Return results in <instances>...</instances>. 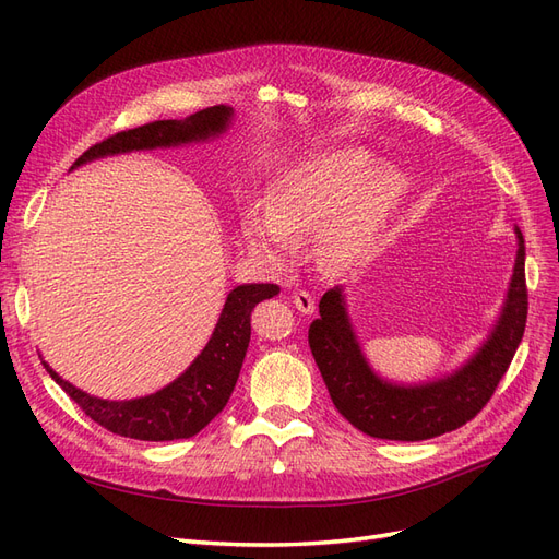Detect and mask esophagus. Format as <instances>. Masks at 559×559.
I'll return each mask as SVG.
<instances>
[{"instance_id": "esophagus-1", "label": "esophagus", "mask_w": 559, "mask_h": 559, "mask_svg": "<svg viewBox=\"0 0 559 559\" xmlns=\"http://www.w3.org/2000/svg\"><path fill=\"white\" fill-rule=\"evenodd\" d=\"M292 302L296 306V310H300L302 314H310V312L314 310V298H312V294H310V292H306V289H298V292H294Z\"/></svg>"}]
</instances>
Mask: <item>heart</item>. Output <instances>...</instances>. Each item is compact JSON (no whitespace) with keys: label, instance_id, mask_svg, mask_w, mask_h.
I'll use <instances>...</instances> for the list:
<instances>
[{"label":"heart","instance_id":"heart-1","mask_svg":"<svg viewBox=\"0 0 559 559\" xmlns=\"http://www.w3.org/2000/svg\"><path fill=\"white\" fill-rule=\"evenodd\" d=\"M361 148H341L286 173L270 198V216L247 218L249 242L275 259L294 253V242L324 233L337 263L361 259L386 214L403 193L394 165H378Z\"/></svg>","mask_w":559,"mask_h":559}]
</instances>
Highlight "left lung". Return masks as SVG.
Wrapping results in <instances>:
<instances>
[{
  "mask_svg": "<svg viewBox=\"0 0 559 559\" xmlns=\"http://www.w3.org/2000/svg\"><path fill=\"white\" fill-rule=\"evenodd\" d=\"M518 238L509 298L492 335L476 357L445 380L396 386L376 378L354 341L341 289L321 296L319 319L310 324L308 343L337 413L359 431L384 441H427L476 417L509 370L527 326L524 240L520 233Z\"/></svg>",
  "mask_w": 559,
  "mask_h": 559,
  "instance_id": "left-lung-1",
  "label": "left lung"
}]
</instances>
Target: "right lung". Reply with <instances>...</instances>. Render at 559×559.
<instances>
[{"instance_id":"add662e5","label":"right lung","mask_w":559,"mask_h":559,"mask_svg":"<svg viewBox=\"0 0 559 559\" xmlns=\"http://www.w3.org/2000/svg\"><path fill=\"white\" fill-rule=\"evenodd\" d=\"M228 107L202 109L186 121H151L146 126L116 132L111 138L93 144L76 158L74 165L93 160L97 156L121 154L132 148L173 146L193 140H207L218 134L230 118ZM277 284H242L226 298V306L207 347L191 364L181 378L167 384L160 392L134 401H103L83 394L81 389L64 382L56 370L50 373L79 408L99 427L116 436L138 438V441H177L191 438L205 429L210 421L226 408L235 382L249 347L251 324L249 314L257 302L273 298Z\"/></svg>"}]
</instances>
